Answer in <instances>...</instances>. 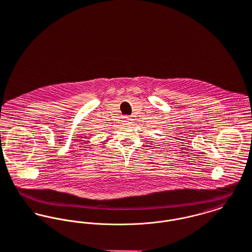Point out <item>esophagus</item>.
Returning a JSON list of instances; mask_svg holds the SVG:
<instances>
[{"label":"esophagus","mask_w":252,"mask_h":252,"mask_svg":"<svg viewBox=\"0 0 252 252\" xmlns=\"http://www.w3.org/2000/svg\"><path fill=\"white\" fill-rule=\"evenodd\" d=\"M124 122H125L126 125H128V124L131 123V119H130L129 117H126V118L124 119Z\"/></svg>","instance_id":"1"}]
</instances>
